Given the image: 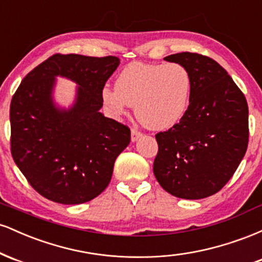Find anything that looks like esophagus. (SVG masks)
<instances>
[{"mask_svg": "<svg viewBox=\"0 0 262 262\" xmlns=\"http://www.w3.org/2000/svg\"><path fill=\"white\" fill-rule=\"evenodd\" d=\"M141 137V132L138 130L137 128H133L132 129V133H130V138H132V141H137L139 138Z\"/></svg>", "mask_w": 262, "mask_h": 262, "instance_id": "1", "label": "esophagus"}]
</instances>
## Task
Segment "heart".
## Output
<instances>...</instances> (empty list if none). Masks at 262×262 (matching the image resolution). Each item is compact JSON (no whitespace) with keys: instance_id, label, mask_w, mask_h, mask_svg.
Segmentation results:
<instances>
[{"instance_id":"obj_1","label":"heart","mask_w":262,"mask_h":262,"mask_svg":"<svg viewBox=\"0 0 262 262\" xmlns=\"http://www.w3.org/2000/svg\"><path fill=\"white\" fill-rule=\"evenodd\" d=\"M191 75L179 62L164 65L133 62L117 76L114 89L104 87L102 101L116 116L135 108L141 124L164 130L177 124L187 112Z\"/></svg>"}]
</instances>
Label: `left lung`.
Listing matches in <instances>:
<instances>
[{
	"label": "left lung",
	"instance_id": "obj_1",
	"mask_svg": "<svg viewBox=\"0 0 262 262\" xmlns=\"http://www.w3.org/2000/svg\"><path fill=\"white\" fill-rule=\"evenodd\" d=\"M191 75L187 112L177 124L155 135L154 175L172 196L201 200L231 179L249 143V108L244 93L208 56L177 53L164 58Z\"/></svg>",
	"mask_w": 262,
	"mask_h": 262
}]
</instances>
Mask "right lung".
<instances>
[{"instance_id":"obj_1","label":"right lung","mask_w":262,"mask_h":262,"mask_svg":"<svg viewBox=\"0 0 262 262\" xmlns=\"http://www.w3.org/2000/svg\"><path fill=\"white\" fill-rule=\"evenodd\" d=\"M117 56L55 54L33 69L11 101V152L39 194L61 204L89 202L106 189L130 129L100 112ZM58 76L78 85L73 106L53 102Z\"/></svg>"}]
</instances>
